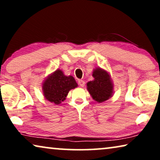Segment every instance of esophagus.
Segmentation results:
<instances>
[{
    "mask_svg": "<svg viewBox=\"0 0 160 160\" xmlns=\"http://www.w3.org/2000/svg\"><path fill=\"white\" fill-rule=\"evenodd\" d=\"M78 84H79L81 87H84L85 82H84L83 80H78Z\"/></svg>",
    "mask_w": 160,
    "mask_h": 160,
    "instance_id": "34e87169",
    "label": "esophagus"
}]
</instances>
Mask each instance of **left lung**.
<instances>
[{
	"label": "left lung",
	"instance_id": "1",
	"mask_svg": "<svg viewBox=\"0 0 160 160\" xmlns=\"http://www.w3.org/2000/svg\"><path fill=\"white\" fill-rule=\"evenodd\" d=\"M92 76L94 80L87 84V87L93 100L98 102H102L108 100L113 94V84L110 75L105 70L95 69Z\"/></svg>",
	"mask_w": 160,
	"mask_h": 160
}]
</instances>
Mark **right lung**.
I'll use <instances>...</instances> for the list:
<instances>
[{"instance_id":"add662e5","label":"right lung","mask_w":160,"mask_h":160,"mask_svg":"<svg viewBox=\"0 0 160 160\" xmlns=\"http://www.w3.org/2000/svg\"><path fill=\"white\" fill-rule=\"evenodd\" d=\"M73 76H66L61 70H57L48 76L43 83V95L46 99L54 104L64 101L69 91L77 87Z\"/></svg>"}]
</instances>
